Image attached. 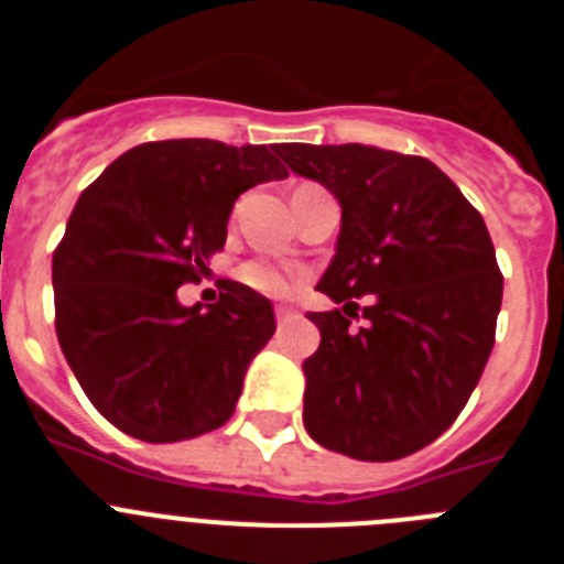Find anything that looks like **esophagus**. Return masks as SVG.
Instances as JSON below:
<instances>
[{
    "instance_id": "obj_1",
    "label": "esophagus",
    "mask_w": 564,
    "mask_h": 564,
    "mask_svg": "<svg viewBox=\"0 0 564 564\" xmlns=\"http://www.w3.org/2000/svg\"><path fill=\"white\" fill-rule=\"evenodd\" d=\"M276 318L279 322H288V318H296V311L288 305H276Z\"/></svg>"
}]
</instances>
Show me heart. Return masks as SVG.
<instances>
[{"label":"heart","instance_id":"heart-1","mask_svg":"<svg viewBox=\"0 0 564 564\" xmlns=\"http://www.w3.org/2000/svg\"><path fill=\"white\" fill-rule=\"evenodd\" d=\"M242 282L262 293H271V296H279V293L288 291V276L279 268L268 265V262H251L239 271Z\"/></svg>","mask_w":564,"mask_h":564}]
</instances>
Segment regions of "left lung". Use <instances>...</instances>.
Returning a JSON list of instances; mask_svg holds the SVG:
<instances>
[{
	"instance_id": "1",
	"label": "left lung",
	"mask_w": 564,
	"mask_h": 564,
	"mask_svg": "<svg viewBox=\"0 0 564 564\" xmlns=\"http://www.w3.org/2000/svg\"><path fill=\"white\" fill-rule=\"evenodd\" d=\"M273 149L341 203L336 257L316 285L338 307L307 313L322 344L302 364L305 430L356 460L412 455L455 423L495 347L502 273L486 223L417 154Z\"/></svg>"
}]
</instances>
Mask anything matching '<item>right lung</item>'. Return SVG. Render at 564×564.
<instances>
[{"mask_svg": "<svg viewBox=\"0 0 564 564\" xmlns=\"http://www.w3.org/2000/svg\"><path fill=\"white\" fill-rule=\"evenodd\" d=\"M273 152L208 138L141 143L69 214L53 253L58 344L93 406L138 441L223 426L276 330L271 302L228 279L206 311L177 302L226 246L239 194L288 177Z\"/></svg>", "mask_w": 564, "mask_h": 564, "instance_id": "1", "label": "right lung"}]
</instances>
